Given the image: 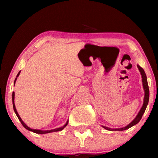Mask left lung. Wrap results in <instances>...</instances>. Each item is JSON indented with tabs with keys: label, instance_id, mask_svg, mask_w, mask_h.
<instances>
[{
	"label": "left lung",
	"instance_id": "1",
	"mask_svg": "<svg viewBox=\"0 0 158 158\" xmlns=\"http://www.w3.org/2000/svg\"><path fill=\"white\" fill-rule=\"evenodd\" d=\"M137 67L139 68V70H140V74H141L142 75V81H143V88L145 89V98H144V103H143V105L142 106L141 109L140 110V111L138 115L136 117V118L134 119L132 122H131L130 124H128L127 126L122 127V128H119V129H111L110 128V127H106V126H102L104 128H105L107 130H110V131H113V130H119V131H122V130H126L127 129L130 128V127H132L133 126L136 125V124L138 123L140 120L141 119L145 111V109L147 108V106L148 105V102H149V86H148V83H147V76H146V74L144 71V70L140 67L139 65H137Z\"/></svg>",
	"mask_w": 158,
	"mask_h": 158
}]
</instances>
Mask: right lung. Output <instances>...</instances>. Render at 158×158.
Returning a JSON list of instances; mask_svg holds the SVG:
<instances>
[{
	"instance_id": "add662e5",
	"label": "right lung",
	"mask_w": 158,
	"mask_h": 158,
	"mask_svg": "<svg viewBox=\"0 0 158 158\" xmlns=\"http://www.w3.org/2000/svg\"><path fill=\"white\" fill-rule=\"evenodd\" d=\"M19 73H20V71L18 73V75H17V77H16L15 80V82L16 79H17V77H18V76H19ZM15 82H14V83H15ZM14 96H15V93H14V92H13V94H12V101H13V109H14V111H15V114H16V115L18 116L19 120L20 121V122H21V123H22V126H23V127H24L26 129H27L28 130L32 131V132H35V133H36V134H46V133H49V132H58V131H61L62 130H63L64 128V127L66 126L67 124H68V122H66V123L65 124V125L64 126H62V127H59V128H56V129H54V130H46V131H45V130H34V129H31V128H30L29 127H28L26 125V124H25L24 123H23V121L22 120V119L20 118L19 115H18V112H17V110H16V109H15V104H14Z\"/></svg>"
}]
</instances>
